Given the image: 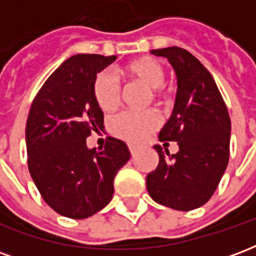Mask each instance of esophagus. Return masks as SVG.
<instances>
[{"label": "esophagus", "instance_id": "34e87169", "mask_svg": "<svg viewBox=\"0 0 256 256\" xmlns=\"http://www.w3.org/2000/svg\"><path fill=\"white\" fill-rule=\"evenodd\" d=\"M138 146L137 145H133V144H128V150H130V154H132V156H136L137 155V152H138Z\"/></svg>", "mask_w": 256, "mask_h": 256}]
</instances>
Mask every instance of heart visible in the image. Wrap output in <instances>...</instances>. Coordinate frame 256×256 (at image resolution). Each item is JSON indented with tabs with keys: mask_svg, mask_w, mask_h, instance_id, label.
I'll use <instances>...</instances> for the list:
<instances>
[{
	"mask_svg": "<svg viewBox=\"0 0 256 256\" xmlns=\"http://www.w3.org/2000/svg\"><path fill=\"white\" fill-rule=\"evenodd\" d=\"M123 71L128 76L154 89L156 96L159 94V89L164 84L163 67L152 58H142L132 62L123 68ZM93 94L96 102L102 111L111 112L120 104V84L114 74L102 71L96 76ZM159 124L160 116L155 111H124L111 120V132L128 142H140L146 138Z\"/></svg>",
	"mask_w": 256,
	"mask_h": 256,
	"instance_id": "heart-1",
	"label": "heart"
}]
</instances>
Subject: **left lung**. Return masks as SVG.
Instances as JSON below:
<instances>
[{"instance_id": "1", "label": "left lung", "mask_w": 256, "mask_h": 256, "mask_svg": "<svg viewBox=\"0 0 256 256\" xmlns=\"http://www.w3.org/2000/svg\"><path fill=\"white\" fill-rule=\"evenodd\" d=\"M166 58L177 75V96L160 141H177L170 155L154 148L159 164L146 177V189L156 203L178 211L198 208L210 200L229 162L230 118L212 75L182 48L150 50Z\"/></svg>"}]
</instances>
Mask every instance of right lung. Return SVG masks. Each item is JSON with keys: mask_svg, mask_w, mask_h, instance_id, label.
<instances>
[{"mask_svg": "<svg viewBox=\"0 0 256 256\" xmlns=\"http://www.w3.org/2000/svg\"><path fill=\"white\" fill-rule=\"evenodd\" d=\"M115 60L101 54L67 58L30 108L26 145L31 178L48 206L67 218L84 220L104 208L114 196V178L130 159L122 140L110 137L102 150L86 144L104 128L94 79Z\"/></svg>", "mask_w": 256, "mask_h": 256, "instance_id": "1", "label": "right lung"}]
</instances>
